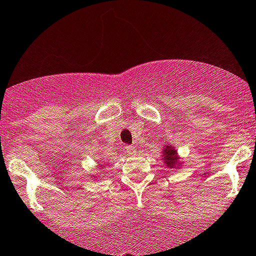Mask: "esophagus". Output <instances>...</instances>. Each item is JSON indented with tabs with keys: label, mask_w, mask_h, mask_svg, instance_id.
Masks as SVG:
<instances>
[{
	"label": "esophagus",
	"mask_w": 256,
	"mask_h": 256,
	"mask_svg": "<svg viewBox=\"0 0 256 256\" xmlns=\"http://www.w3.org/2000/svg\"><path fill=\"white\" fill-rule=\"evenodd\" d=\"M125 150L128 152V154H134V152H135V146H131V144H128V146L125 147Z\"/></svg>",
	"instance_id": "esophagus-1"
}]
</instances>
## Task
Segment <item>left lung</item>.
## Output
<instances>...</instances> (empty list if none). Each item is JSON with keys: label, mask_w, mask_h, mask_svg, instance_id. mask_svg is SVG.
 <instances>
[{"label": "left lung", "mask_w": 256, "mask_h": 256, "mask_svg": "<svg viewBox=\"0 0 256 256\" xmlns=\"http://www.w3.org/2000/svg\"><path fill=\"white\" fill-rule=\"evenodd\" d=\"M164 161L166 162V166L172 168L176 167L178 164V157L177 151L172 146H166L164 150Z\"/></svg>", "instance_id": "1"}]
</instances>
